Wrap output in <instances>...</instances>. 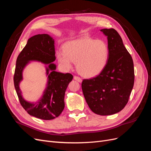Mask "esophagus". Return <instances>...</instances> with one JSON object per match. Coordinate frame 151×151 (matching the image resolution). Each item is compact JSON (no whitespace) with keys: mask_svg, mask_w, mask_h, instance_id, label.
<instances>
[{"mask_svg":"<svg viewBox=\"0 0 151 151\" xmlns=\"http://www.w3.org/2000/svg\"><path fill=\"white\" fill-rule=\"evenodd\" d=\"M74 79L76 80V81H78L79 83H81L82 81H83L80 77L76 76H74Z\"/></svg>","mask_w":151,"mask_h":151,"instance_id":"esophagus-1","label":"esophagus"}]
</instances>
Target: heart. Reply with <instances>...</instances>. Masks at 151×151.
<instances>
[{"label": "heart", "instance_id": "1", "mask_svg": "<svg viewBox=\"0 0 151 151\" xmlns=\"http://www.w3.org/2000/svg\"><path fill=\"white\" fill-rule=\"evenodd\" d=\"M109 56L108 43L103 40L81 38L68 41L63 50L56 53L57 60L65 70H70L77 62L81 75L93 77L99 75L106 66Z\"/></svg>", "mask_w": 151, "mask_h": 151}]
</instances>
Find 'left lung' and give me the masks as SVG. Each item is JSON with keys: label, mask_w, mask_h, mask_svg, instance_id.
Instances as JSON below:
<instances>
[{"label": "left lung", "mask_w": 151, "mask_h": 151, "mask_svg": "<svg viewBox=\"0 0 151 151\" xmlns=\"http://www.w3.org/2000/svg\"><path fill=\"white\" fill-rule=\"evenodd\" d=\"M101 31L108 38L107 65L96 77L84 79L81 86L91 111L99 115H110L122 110L129 101L134 84V67L118 32L113 28Z\"/></svg>", "instance_id": "8db88e82"}]
</instances>
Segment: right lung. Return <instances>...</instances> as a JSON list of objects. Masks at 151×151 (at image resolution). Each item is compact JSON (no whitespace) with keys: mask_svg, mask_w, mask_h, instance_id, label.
I'll use <instances>...</instances> for the list:
<instances>
[{"mask_svg":"<svg viewBox=\"0 0 151 151\" xmlns=\"http://www.w3.org/2000/svg\"><path fill=\"white\" fill-rule=\"evenodd\" d=\"M54 40L47 34L36 35L28 39L16 60L14 84L21 106L30 115L40 119L49 120L58 117L65 107L64 96L67 86L73 79L70 73L63 74L55 71L56 65ZM39 61L49 64L47 68L48 83L42 98L37 103L31 104L22 98L19 83L22 73L29 61Z\"/></svg>","mask_w":151,"mask_h":151,"instance_id":"1","label":"right lung"}]
</instances>
